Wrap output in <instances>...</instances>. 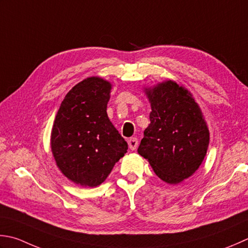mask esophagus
<instances>
[{"label":"esophagus","mask_w":248,"mask_h":248,"mask_svg":"<svg viewBox=\"0 0 248 248\" xmlns=\"http://www.w3.org/2000/svg\"><path fill=\"white\" fill-rule=\"evenodd\" d=\"M128 144H129V147L131 150H135L138 148V145H139V140L137 138H131L128 140Z\"/></svg>","instance_id":"34e87169"}]
</instances>
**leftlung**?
Returning <instances> with one entry per match:
<instances>
[{"label":"left lung","mask_w":248,"mask_h":248,"mask_svg":"<svg viewBox=\"0 0 248 248\" xmlns=\"http://www.w3.org/2000/svg\"><path fill=\"white\" fill-rule=\"evenodd\" d=\"M150 124L138 152L163 182L178 184L195 173L204 159L210 133L190 92L169 80L146 89Z\"/></svg>","instance_id":"1"}]
</instances>
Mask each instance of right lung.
I'll list each match as a JSON object with an SVG mask.
<instances>
[{
    "mask_svg": "<svg viewBox=\"0 0 248 248\" xmlns=\"http://www.w3.org/2000/svg\"><path fill=\"white\" fill-rule=\"evenodd\" d=\"M111 86L89 77L69 91L51 131V150L61 172L81 186L95 187L127 153L128 144L108 117Z\"/></svg>",
    "mask_w": 248,
    "mask_h": 248,
    "instance_id": "add662e5",
    "label": "right lung"
}]
</instances>
